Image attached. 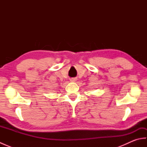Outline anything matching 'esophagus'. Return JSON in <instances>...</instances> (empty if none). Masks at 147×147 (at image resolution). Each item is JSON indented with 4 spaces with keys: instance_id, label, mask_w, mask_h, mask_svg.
<instances>
[{
    "instance_id": "1",
    "label": "esophagus",
    "mask_w": 147,
    "mask_h": 147,
    "mask_svg": "<svg viewBox=\"0 0 147 147\" xmlns=\"http://www.w3.org/2000/svg\"><path fill=\"white\" fill-rule=\"evenodd\" d=\"M70 81H71V82H76V78H71V79L70 80Z\"/></svg>"
}]
</instances>
